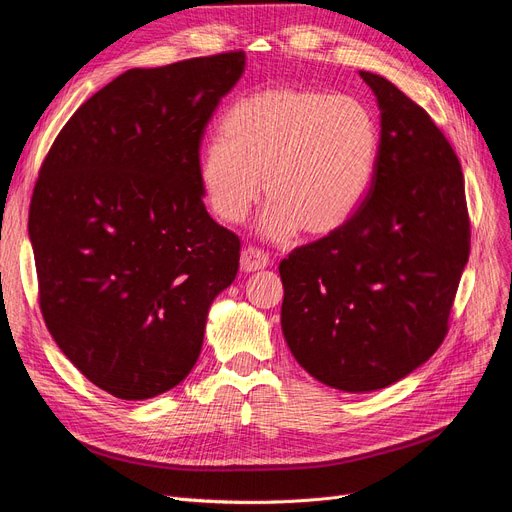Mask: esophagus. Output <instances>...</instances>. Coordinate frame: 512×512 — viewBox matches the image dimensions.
Wrapping results in <instances>:
<instances>
[{
  "label": "esophagus",
  "instance_id": "obj_1",
  "mask_svg": "<svg viewBox=\"0 0 512 512\" xmlns=\"http://www.w3.org/2000/svg\"><path fill=\"white\" fill-rule=\"evenodd\" d=\"M269 267V256L262 254L256 247H245L241 252V271L243 273H254Z\"/></svg>",
  "mask_w": 512,
  "mask_h": 512
}]
</instances>
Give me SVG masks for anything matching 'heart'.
Listing matches in <instances>:
<instances>
[{"mask_svg": "<svg viewBox=\"0 0 512 512\" xmlns=\"http://www.w3.org/2000/svg\"><path fill=\"white\" fill-rule=\"evenodd\" d=\"M224 136L200 151L198 179L209 209L239 224L265 190L258 230L284 239L331 235L363 205L374 183L380 134L352 96L305 87H269L228 108ZM263 183H259V177Z\"/></svg>", "mask_w": 512, "mask_h": 512, "instance_id": "1", "label": "heart"}]
</instances>
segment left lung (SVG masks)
<instances>
[{"instance_id": "8db88e82", "label": "left lung", "mask_w": 512, "mask_h": 512, "mask_svg": "<svg viewBox=\"0 0 512 512\" xmlns=\"http://www.w3.org/2000/svg\"><path fill=\"white\" fill-rule=\"evenodd\" d=\"M359 74L380 108L374 183L342 228L280 262L290 352L346 393L391 386L440 348L470 254L451 143L391 81Z\"/></svg>"}]
</instances>
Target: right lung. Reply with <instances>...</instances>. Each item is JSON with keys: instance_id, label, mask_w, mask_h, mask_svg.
Segmentation results:
<instances>
[{"instance_id": "add662e5", "label": "right lung", "mask_w": 512, "mask_h": 512, "mask_svg": "<svg viewBox=\"0 0 512 512\" xmlns=\"http://www.w3.org/2000/svg\"><path fill=\"white\" fill-rule=\"evenodd\" d=\"M245 53L132 68L55 138L29 207L40 309L81 374L126 401L190 374L241 243L205 209L200 141Z\"/></svg>"}]
</instances>
